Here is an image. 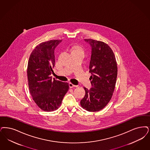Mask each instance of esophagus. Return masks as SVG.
Segmentation results:
<instances>
[{"mask_svg":"<svg viewBox=\"0 0 150 150\" xmlns=\"http://www.w3.org/2000/svg\"><path fill=\"white\" fill-rule=\"evenodd\" d=\"M76 86H76V85H74V84H72V83H69V87L70 88H73V87H76Z\"/></svg>","mask_w":150,"mask_h":150,"instance_id":"esophagus-1","label":"esophagus"}]
</instances>
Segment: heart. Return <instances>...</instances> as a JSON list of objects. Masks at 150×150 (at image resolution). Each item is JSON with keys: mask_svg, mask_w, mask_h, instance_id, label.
<instances>
[{"mask_svg": "<svg viewBox=\"0 0 150 150\" xmlns=\"http://www.w3.org/2000/svg\"><path fill=\"white\" fill-rule=\"evenodd\" d=\"M73 51H74V52H75V51H81V52H83V49L81 48V47H75V48H74Z\"/></svg>", "mask_w": 150, "mask_h": 150, "instance_id": "1", "label": "heart"}]
</instances>
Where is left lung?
Instances as JSON below:
<instances>
[{"mask_svg":"<svg viewBox=\"0 0 150 150\" xmlns=\"http://www.w3.org/2000/svg\"><path fill=\"white\" fill-rule=\"evenodd\" d=\"M91 47L89 72L92 88L84 87L85 95L81 100L82 108L89 112L103 109L110 100L117 77V64L111 48L104 42L85 39Z\"/></svg>","mask_w":150,"mask_h":150,"instance_id":"left-lung-1","label":"left lung"}]
</instances>
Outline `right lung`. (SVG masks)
<instances>
[{
  "mask_svg": "<svg viewBox=\"0 0 150 150\" xmlns=\"http://www.w3.org/2000/svg\"><path fill=\"white\" fill-rule=\"evenodd\" d=\"M62 40H54L38 45L30 54L27 66L28 86L33 100L46 112L60 107L69 89V84L51 76L54 66V51Z\"/></svg>",
  "mask_w": 150,
  "mask_h": 150,
  "instance_id": "obj_1",
  "label": "right lung"
}]
</instances>
